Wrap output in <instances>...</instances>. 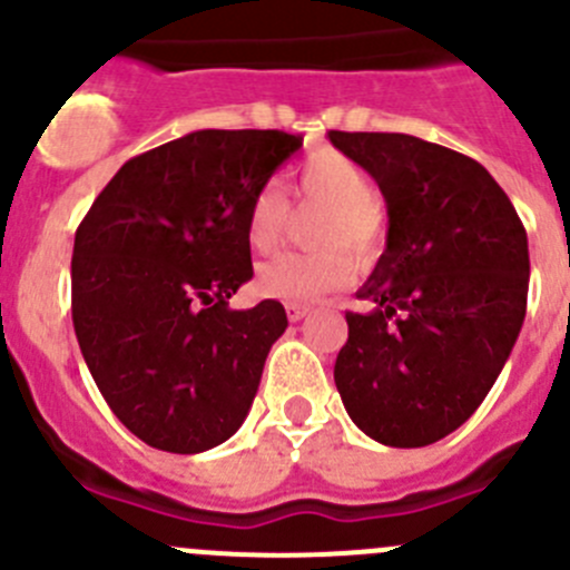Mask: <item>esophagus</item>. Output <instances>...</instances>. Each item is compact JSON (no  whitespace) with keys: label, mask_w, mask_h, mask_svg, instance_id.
Listing matches in <instances>:
<instances>
[{"label":"esophagus","mask_w":570,"mask_h":570,"mask_svg":"<svg viewBox=\"0 0 570 570\" xmlns=\"http://www.w3.org/2000/svg\"><path fill=\"white\" fill-rule=\"evenodd\" d=\"M306 315H309V306H303V303H286V317H289L292 323L303 321Z\"/></svg>","instance_id":"34e87169"}]
</instances>
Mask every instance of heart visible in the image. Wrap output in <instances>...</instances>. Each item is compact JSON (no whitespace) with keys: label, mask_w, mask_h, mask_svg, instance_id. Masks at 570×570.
Wrapping results in <instances>:
<instances>
[{"label":"heart","mask_w":570,"mask_h":570,"mask_svg":"<svg viewBox=\"0 0 570 570\" xmlns=\"http://www.w3.org/2000/svg\"><path fill=\"white\" fill-rule=\"evenodd\" d=\"M292 194L306 205H323L317 219L315 253H284L255 269V292L286 303H309L351 284L360 258H371L382 244V216L374 205V185L357 163L337 151H321L297 168L289 183ZM289 225V202L275 183L261 185L249 199L244 236L255 253H269Z\"/></svg>","instance_id":"1"}]
</instances>
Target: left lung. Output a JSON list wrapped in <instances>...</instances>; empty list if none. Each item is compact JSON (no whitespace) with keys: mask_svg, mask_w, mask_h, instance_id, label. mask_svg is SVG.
<instances>
[{"mask_svg":"<svg viewBox=\"0 0 570 570\" xmlns=\"http://www.w3.org/2000/svg\"><path fill=\"white\" fill-rule=\"evenodd\" d=\"M387 205V244L345 312L334 382L351 422L428 446L478 411L514 348L529 295L518 210L472 157L411 135L328 131Z\"/></svg>","mask_w":570,"mask_h":570,"instance_id":"left-lung-1","label":"left lung"}]
</instances>
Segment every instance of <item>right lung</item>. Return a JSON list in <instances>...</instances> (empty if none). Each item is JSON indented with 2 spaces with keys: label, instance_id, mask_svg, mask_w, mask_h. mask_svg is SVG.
Returning a JSON list of instances; mask_svg holds the SVG:
<instances>
[{
  "label": "right lung",
  "instance_id": "1",
  "mask_svg": "<svg viewBox=\"0 0 570 570\" xmlns=\"http://www.w3.org/2000/svg\"><path fill=\"white\" fill-rule=\"evenodd\" d=\"M303 137L202 129L131 157L72 247V326L95 385L148 446L194 455L247 419L286 312L230 309L253 278L249 199Z\"/></svg>",
  "mask_w": 570,
  "mask_h": 570
}]
</instances>
